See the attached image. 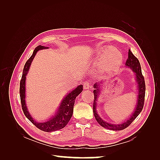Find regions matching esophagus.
<instances>
[{
  "instance_id": "34e87169",
  "label": "esophagus",
  "mask_w": 160,
  "mask_h": 160,
  "mask_svg": "<svg viewBox=\"0 0 160 160\" xmlns=\"http://www.w3.org/2000/svg\"><path fill=\"white\" fill-rule=\"evenodd\" d=\"M83 85H84V89H88L90 88V83L89 82V81H85L83 83Z\"/></svg>"
}]
</instances>
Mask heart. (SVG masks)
<instances>
[{"label":"heart","instance_id":"obj_1","mask_svg":"<svg viewBox=\"0 0 160 160\" xmlns=\"http://www.w3.org/2000/svg\"><path fill=\"white\" fill-rule=\"evenodd\" d=\"M122 60V56L114 47L104 50L101 59V64L106 70H111L118 67Z\"/></svg>","mask_w":160,"mask_h":160}]
</instances>
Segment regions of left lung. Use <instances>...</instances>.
Wrapping results in <instances>:
<instances>
[{"mask_svg": "<svg viewBox=\"0 0 160 160\" xmlns=\"http://www.w3.org/2000/svg\"><path fill=\"white\" fill-rule=\"evenodd\" d=\"M125 65L128 67H130L135 72V77H136L137 83L138 84V103H137V107L135 108L134 113L131 116L130 118L125 122L123 123L115 125V124H111L107 122H104L102 120L98 114L97 113L96 111V101L98 100V98L99 95V85L98 83H95L94 85V88L95 89L93 91L94 94V101L93 104V114L95 118L97 120L98 123L101 125V126L107 128L111 130L114 131H119L123 130L125 128H127L129 125L132 123L135 119L136 118L139 114L141 113V111L143 109V105H144V101H145V93H146V83H145L144 77L142 75L141 65H140L139 61L138 59L136 57H135L134 55L132 52L129 49L128 52V59L125 62ZM103 83V82H102Z\"/></svg>", "mask_w": 160, "mask_h": 160, "instance_id": "8db88e82", "label": "left lung"}]
</instances>
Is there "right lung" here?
<instances>
[{"mask_svg": "<svg viewBox=\"0 0 160 160\" xmlns=\"http://www.w3.org/2000/svg\"><path fill=\"white\" fill-rule=\"evenodd\" d=\"M48 47H45L44 46L38 45L35 48L34 50L32 56L27 60L26 63L24 66L22 78L20 82V89H19V93H20V98H21V102L22 109L23 111V113L28 118V119L30 121L31 123H32L35 126L39 129L45 132H54L61 129L62 128H65L67 124L68 123L69 120L71 119L72 112H73V106L75 103V101L80 93H81L83 91V85H80L76 89L72 90L71 93L67 95L64 99L62 100L61 102L59 108L58 109L57 114L46 122L43 123H37L35 121H34L33 119L31 118L28 111H27V106L25 104V79H26V75L28 72V69H29V67L31 64V62L32 59L35 57L37 52L38 50L47 49Z\"/></svg>", "mask_w": 160, "mask_h": 160, "instance_id": "right-lung-1", "label": "right lung"}]
</instances>
